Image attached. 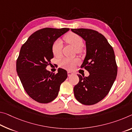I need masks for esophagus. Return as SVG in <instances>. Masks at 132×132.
I'll return each mask as SVG.
<instances>
[{
	"instance_id": "1",
	"label": "esophagus",
	"mask_w": 132,
	"mask_h": 132,
	"mask_svg": "<svg viewBox=\"0 0 132 132\" xmlns=\"http://www.w3.org/2000/svg\"><path fill=\"white\" fill-rule=\"evenodd\" d=\"M68 76H72V75H73V73L71 72H68Z\"/></svg>"
}]
</instances>
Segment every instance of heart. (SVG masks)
<instances>
[{
    "instance_id": "b5f03b06",
    "label": "heart",
    "mask_w": 132,
    "mask_h": 132,
    "mask_svg": "<svg viewBox=\"0 0 132 132\" xmlns=\"http://www.w3.org/2000/svg\"><path fill=\"white\" fill-rule=\"evenodd\" d=\"M64 39L67 43L72 45L76 49L77 52L81 51V47L83 45V42L81 37L78 35L74 33H69L65 35ZM63 47V44L61 40H57L53 43L52 47V53L55 56H60L62 54V51ZM79 60L77 59H68L64 58L60 62V65L63 68L67 69H72L77 62Z\"/></svg>"
}]
</instances>
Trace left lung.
I'll use <instances>...</instances> for the list:
<instances>
[{
    "label": "left lung",
    "mask_w": 132,
    "mask_h": 132,
    "mask_svg": "<svg viewBox=\"0 0 132 132\" xmlns=\"http://www.w3.org/2000/svg\"><path fill=\"white\" fill-rule=\"evenodd\" d=\"M71 30L86 42V55L81 68L89 72L88 77L78 75L79 81L74 87L77 101L92 105L102 100L109 92L118 73L114 51L103 35L88 29Z\"/></svg>",
    "instance_id": "left-lung-1"
}]
</instances>
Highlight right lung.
<instances>
[{"label": "right lung", "mask_w": 132, "mask_h": 132, "mask_svg": "<svg viewBox=\"0 0 132 132\" xmlns=\"http://www.w3.org/2000/svg\"><path fill=\"white\" fill-rule=\"evenodd\" d=\"M69 30V28L40 29L30 35L21 47L16 71L25 91L39 103L53 101L68 77L67 71L63 69H59L55 74L46 68L53 57V43Z\"/></svg>", "instance_id": "add662e5"}]
</instances>
